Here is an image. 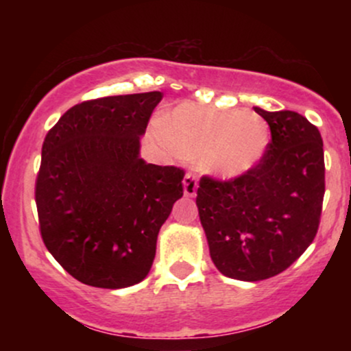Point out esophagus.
Returning a JSON list of instances; mask_svg holds the SVG:
<instances>
[{"label":"esophagus","instance_id":"esophagus-1","mask_svg":"<svg viewBox=\"0 0 351 351\" xmlns=\"http://www.w3.org/2000/svg\"><path fill=\"white\" fill-rule=\"evenodd\" d=\"M183 188H184V195L193 198L196 195V189H198V176L195 173H186L183 178Z\"/></svg>","mask_w":351,"mask_h":351}]
</instances>
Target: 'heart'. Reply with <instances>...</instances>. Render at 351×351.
Here are the masks:
<instances>
[{
  "label": "heart",
  "instance_id": "1",
  "mask_svg": "<svg viewBox=\"0 0 351 351\" xmlns=\"http://www.w3.org/2000/svg\"><path fill=\"white\" fill-rule=\"evenodd\" d=\"M158 138L180 155L203 158V167L219 178H239L263 162L271 132L251 110H221L180 104L156 127Z\"/></svg>",
  "mask_w": 351,
  "mask_h": 351
}]
</instances>
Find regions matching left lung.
I'll list each match as a JSON object with an SVG mask.
<instances>
[{"label":"left lung","mask_w":351,"mask_h":351,"mask_svg":"<svg viewBox=\"0 0 351 351\" xmlns=\"http://www.w3.org/2000/svg\"><path fill=\"white\" fill-rule=\"evenodd\" d=\"M271 128L263 162L239 178L199 180L196 206L209 254L226 277L257 282L312 244L325 195L324 142L304 115L254 107Z\"/></svg>","instance_id":"1"}]
</instances>
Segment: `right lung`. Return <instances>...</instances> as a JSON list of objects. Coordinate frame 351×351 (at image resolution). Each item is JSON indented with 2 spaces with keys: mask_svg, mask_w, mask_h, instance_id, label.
Listing matches in <instances>:
<instances>
[{
  "mask_svg": "<svg viewBox=\"0 0 351 351\" xmlns=\"http://www.w3.org/2000/svg\"><path fill=\"white\" fill-rule=\"evenodd\" d=\"M162 92L77 104L47 132L36 178L44 244L74 279L100 289L150 272L160 228L183 196L184 171L140 158Z\"/></svg>",
  "mask_w": 351,
  "mask_h": 351,
  "instance_id": "1",
  "label": "right lung"
}]
</instances>
